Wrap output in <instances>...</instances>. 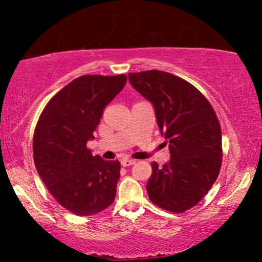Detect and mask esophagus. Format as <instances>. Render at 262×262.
Masks as SVG:
<instances>
[{
    "label": "esophagus",
    "mask_w": 262,
    "mask_h": 262,
    "mask_svg": "<svg viewBox=\"0 0 262 262\" xmlns=\"http://www.w3.org/2000/svg\"><path fill=\"white\" fill-rule=\"evenodd\" d=\"M133 164H135V161L134 159H122L121 161V165L122 166H130L133 165Z\"/></svg>",
    "instance_id": "34e87169"
}]
</instances>
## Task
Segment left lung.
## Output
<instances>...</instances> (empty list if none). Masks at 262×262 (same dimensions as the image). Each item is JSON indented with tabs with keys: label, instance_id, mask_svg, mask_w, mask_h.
Returning <instances> with one entry per match:
<instances>
[{
	"label": "left lung",
	"instance_id": "1",
	"mask_svg": "<svg viewBox=\"0 0 262 262\" xmlns=\"http://www.w3.org/2000/svg\"><path fill=\"white\" fill-rule=\"evenodd\" d=\"M132 86L152 104L157 125L170 149V162L151 164L147 192L152 203L172 212L194 207L220 173L222 133L216 114L192 84L170 73L128 74Z\"/></svg>",
	"mask_w": 262,
	"mask_h": 262
}]
</instances>
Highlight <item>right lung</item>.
Masks as SVG:
<instances>
[{
    "label": "right lung",
    "instance_id": "1",
    "mask_svg": "<svg viewBox=\"0 0 262 262\" xmlns=\"http://www.w3.org/2000/svg\"><path fill=\"white\" fill-rule=\"evenodd\" d=\"M126 82V75L75 78L48 101L35 126V168L55 200L78 216L103 211L115 199L120 163L94 156L86 143Z\"/></svg>",
    "mask_w": 262,
    "mask_h": 262
}]
</instances>
